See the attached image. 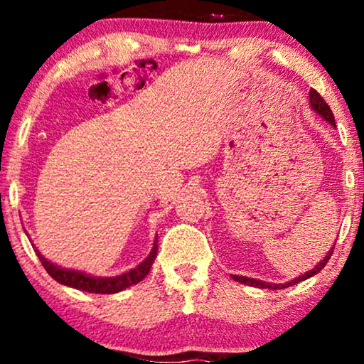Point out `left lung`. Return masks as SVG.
<instances>
[{
    "label": "left lung",
    "instance_id": "obj_1",
    "mask_svg": "<svg viewBox=\"0 0 364 364\" xmlns=\"http://www.w3.org/2000/svg\"><path fill=\"white\" fill-rule=\"evenodd\" d=\"M310 106H311V109L316 112V114H320L325 121H328L330 124H333V127H336V119H333V114H332V111H330L328 104L323 101V97H321L318 92L313 90V89L310 90ZM332 252H333V248H330L328 253L323 257V260H320L318 265H315V269H311L310 272L299 275V277L292 279V281L286 282V284H272V282L258 281V279L245 277V275H231V277L235 279L236 282L246 284V286H252V287H260V289H284V287L294 286V284H298V282H301V281H306V279H310V277H313V275L318 274L320 270L323 269L325 265H327V262L330 260V257H332Z\"/></svg>",
    "mask_w": 364,
    "mask_h": 364
}]
</instances>
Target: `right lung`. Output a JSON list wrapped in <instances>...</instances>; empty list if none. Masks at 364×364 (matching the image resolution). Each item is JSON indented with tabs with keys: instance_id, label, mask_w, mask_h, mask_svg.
<instances>
[{
	"instance_id": "add662e5",
	"label": "right lung",
	"mask_w": 364,
	"mask_h": 364,
	"mask_svg": "<svg viewBox=\"0 0 364 364\" xmlns=\"http://www.w3.org/2000/svg\"><path fill=\"white\" fill-rule=\"evenodd\" d=\"M36 253L37 257H39L41 263H43L46 272L51 275L54 281L63 284V286L73 287V289L78 291L95 292V294H114V292H119L127 289L129 286H133V284H139L140 281H144L145 275L150 272V267H152V263L157 257V237L156 241H154V246L152 250H150L149 257L145 258L144 262L139 263L135 269L128 270V272L121 275H114V277H95V275L80 272V270L65 269V267L54 265V263L49 262L48 258H44L37 248Z\"/></svg>"
}]
</instances>
